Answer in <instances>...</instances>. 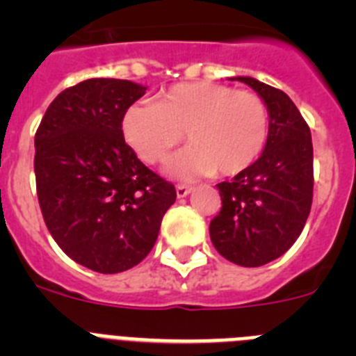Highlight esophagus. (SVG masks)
Instances as JSON below:
<instances>
[{"mask_svg": "<svg viewBox=\"0 0 356 356\" xmlns=\"http://www.w3.org/2000/svg\"><path fill=\"white\" fill-rule=\"evenodd\" d=\"M191 193H193V187H188V185H176V196L178 197H185Z\"/></svg>", "mask_w": 356, "mask_h": 356, "instance_id": "obj_1", "label": "esophagus"}]
</instances>
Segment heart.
<instances>
[{
	"mask_svg": "<svg viewBox=\"0 0 356 356\" xmlns=\"http://www.w3.org/2000/svg\"><path fill=\"white\" fill-rule=\"evenodd\" d=\"M122 137L147 163L162 162L181 143L191 146L165 165L168 175L191 180L235 176L259 159L269 137V110L259 94L216 81L169 87L155 102H137L121 121Z\"/></svg>",
	"mask_w": 356,
	"mask_h": 356,
	"instance_id": "heart-1",
	"label": "heart"
}]
</instances>
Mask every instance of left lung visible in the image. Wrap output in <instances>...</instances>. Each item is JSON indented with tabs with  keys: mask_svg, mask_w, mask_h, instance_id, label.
Segmentation results:
<instances>
[{
	"mask_svg": "<svg viewBox=\"0 0 356 356\" xmlns=\"http://www.w3.org/2000/svg\"><path fill=\"white\" fill-rule=\"evenodd\" d=\"M232 80L266 102L269 137L251 168L217 184L222 207L210 222V238L229 262L259 267L282 257L303 232L314 193L312 135L284 90L251 76Z\"/></svg>",
	"mask_w": 356,
	"mask_h": 356,
	"instance_id": "left-lung-1",
	"label": "left lung"
}]
</instances>
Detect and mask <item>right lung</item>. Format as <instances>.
<instances>
[{
	"label": "right lung",
	"instance_id": "add662e5",
	"mask_svg": "<svg viewBox=\"0 0 356 356\" xmlns=\"http://www.w3.org/2000/svg\"><path fill=\"white\" fill-rule=\"evenodd\" d=\"M147 87L90 78L62 90L35 134V181L49 234L69 259L103 275L147 257L175 185L124 143L122 114Z\"/></svg>",
	"mask_w": 356,
	"mask_h": 356
}]
</instances>
